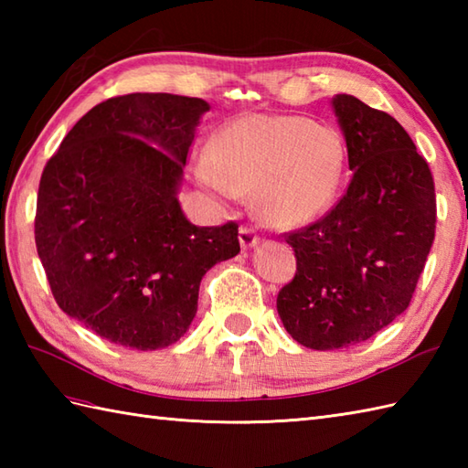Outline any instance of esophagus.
I'll list each match as a JSON object with an SVG mask.
<instances>
[{"label":"esophagus","mask_w":468,"mask_h":468,"mask_svg":"<svg viewBox=\"0 0 468 468\" xmlns=\"http://www.w3.org/2000/svg\"><path fill=\"white\" fill-rule=\"evenodd\" d=\"M239 243L243 250H251V247H255L257 243H260V235L255 233V229L247 227V225H241L239 229Z\"/></svg>","instance_id":"obj_1"}]
</instances>
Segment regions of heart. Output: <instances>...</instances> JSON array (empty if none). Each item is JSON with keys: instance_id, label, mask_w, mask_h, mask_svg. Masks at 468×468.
<instances>
[{"instance_id": "obj_1", "label": "heart", "mask_w": 468, "mask_h": 468, "mask_svg": "<svg viewBox=\"0 0 468 468\" xmlns=\"http://www.w3.org/2000/svg\"><path fill=\"white\" fill-rule=\"evenodd\" d=\"M347 146L340 131L293 114H247L195 158L198 183L237 201L253 193L267 225L297 227L330 208L342 191Z\"/></svg>"}]
</instances>
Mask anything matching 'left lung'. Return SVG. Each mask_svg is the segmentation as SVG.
Returning <instances> with one entry per match:
<instances>
[{"mask_svg": "<svg viewBox=\"0 0 468 468\" xmlns=\"http://www.w3.org/2000/svg\"><path fill=\"white\" fill-rule=\"evenodd\" d=\"M332 104L352 181L322 218L283 233L297 271L277 293L283 327L312 350L366 342L396 320L436 227L432 173L399 121L350 94Z\"/></svg>", "mask_w": 468, "mask_h": 468, "instance_id": "1", "label": "left lung"}]
</instances>
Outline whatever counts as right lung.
<instances>
[{"label": "right lung", "mask_w": 468, "mask_h": 468, "mask_svg": "<svg viewBox=\"0 0 468 468\" xmlns=\"http://www.w3.org/2000/svg\"><path fill=\"white\" fill-rule=\"evenodd\" d=\"M201 98L163 92L96 104L46 163L36 247L59 310L104 340L156 350L197 314L198 285L239 253V225L197 227L176 201Z\"/></svg>", "instance_id": "1"}]
</instances>
